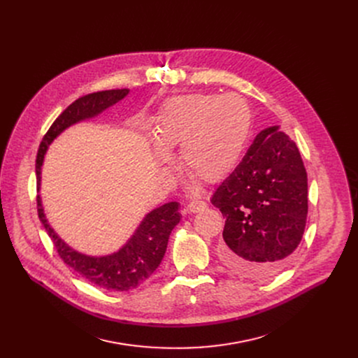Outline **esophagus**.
Wrapping results in <instances>:
<instances>
[{"label":"esophagus","mask_w":358,"mask_h":358,"mask_svg":"<svg viewBox=\"0 0 358 358\" xmlns=\"http://www.w3.org/2000/svg\"><path fill=\"white\" fill-rule=\"evenodd\" d=\"M206 208H207V203L200 201V200H192V201H189L188 206H187V210H188L191 214H197V213H200V211H203V210H206Z\"/></svg>","instance_id":"esophagus-1"}]
</instances>
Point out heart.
Returning <instances> with one entry per match:
<instances>
[{
  "label": "heart",
  "instance_id": "obj_1",
  "mask_svg": "<svg viewBox=\"0 0 358 358\" xmlns=\"http://www.w3.org/2000/svg\"><path fill=\"white\" fill-rule=\"evenodd\" d=\"M251 133V113L234 94H187L170 99L155 118L152 154L170 173L169 150L180 147L181 166L191 182H218L229 177L243 157Z\"/></svg>",
  "mask_w": 358,
  "mask_h": 358
}]
</instances>
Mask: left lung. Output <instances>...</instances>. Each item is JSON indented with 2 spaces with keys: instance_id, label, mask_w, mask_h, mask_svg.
I'll return each mask as SVG.
<instances>
[{
  "instance_id": "1",
  "label": "left lung",
  "mask_w": 358,
  "mask_h": 358,
  "mask_svg": "<svg viewBox=\"0 0 358 358\" xmlns=\"http://www.w3.org/2000/svg\"><path fill=\"white\" fill-rule=\"evenodd\" d=\"M307 201V173L296 143L280 125L264 128L213 194V206L225 217L224 264L254 280L278 274L303 238Z\"/></svg>"
}]
</instances>
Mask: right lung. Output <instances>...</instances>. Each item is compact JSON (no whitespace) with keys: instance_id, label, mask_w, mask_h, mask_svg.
<instances>
[{"instance_id":"obj_1","label":"right lung","mask_w":358,"mask_h":358,"mask_svg":"<svg viewBox=\"0 0 358 358\" xmlns=\"http://www.w3.org/2000/svg\"><path fill=\"white\" fill-rule=\"evenodd\" d=\"M129 90H108L88 94L74 101L52 122L40 144L37 154L38 191L41 187V169L50 145L70 127L90 121L103 114L110 107L128 95ZM38 217L50 238L52 240L62 262L91 284L110 291H129L148 280L164 258L170 234L180 222V204L170 201L144 215L134 233L117 251L104 255H88L77 251L64 241L52 229L43 206L37 197Z\"/></svg>"}]
</instances>
